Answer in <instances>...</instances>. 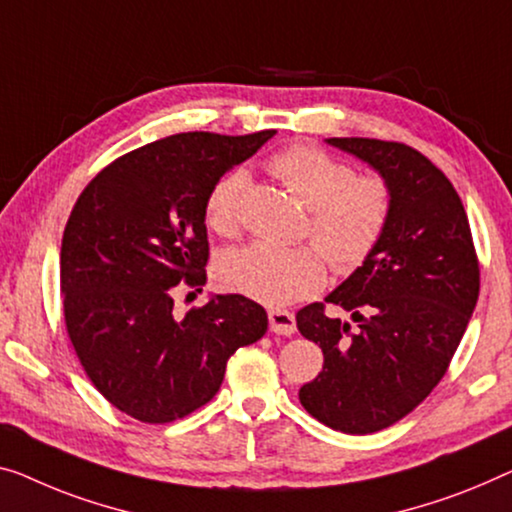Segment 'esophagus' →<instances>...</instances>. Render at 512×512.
I'll return each instance as SVG.
<instances>
[{"label": "esophagus", "mask_w": 512, "mask_h": 512, "mask_svg": "<svg viewBox=\"0 0 512 512\" xmlns=\"http://www.w3.org/2000/svg\"><path fill=\"white\" fill-rule=\"evenodd\" d=\"M269 326L278 335H292L296 331V317L289 310H269Z\"/></svg>", "instance_id": "esophagus-1"}]
</instances>
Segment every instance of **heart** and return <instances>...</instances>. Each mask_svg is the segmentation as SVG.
Returning a JSON list of instances; mask_svg holds the SVG:
<instances>
[{
  "mask_svg": "<svg viewBox=\"0 0 512 512\" xmlns=\"http://www.w3.org/2000/svg\"><path fill=\"white\" fill-rule=\"evenodd\" d=\"M269 170L310 209L312 246L250 243L218 262L220 285L269 308L308 299L324 287L326 262L335 273H352L372 255L391 218L393 195L379 174H354L317 144H292L269 160ZM248 174L241 167L223 174L207 197V223L213 232L234 236L241 230V197Z\"/></svg>",
  "mask_w": 512,
  "mask_h": 512,
  "instance_id": "heart-1",
  "label": "heart"
}]
</instances>
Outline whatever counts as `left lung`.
Wrapping results in <instances>:
<instances>
[{"label":"left lung","mask_w":512,"mask_h":512,"mask_svg":"<svg viewBox=\"0 0 512 512\" xmlns=\"http://www.w3.org/2000/svg\"><path fill=\"white\" fill-rule=\"evenodd\" d=\"M375 167L391 186L386 232L363 266L326 303L296 312L303 338L324 352V368L299 400L319 423L370 434L414 411L446 375L476 308L478 257L467 211L446 174L421 151L372 137L326 140Z\"/></svg>","instance_id":"left-lung-1"}]
</instances>
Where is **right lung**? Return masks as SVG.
<instances>
[{
    "label": "right lung",
    "instance_id": "1",
    "mask_svg": "<svg viewBox=\"0 0 512 512\" xmlns=\"http://www.w3.org/2000/svg\"><path fill=\"white\" fill-rule=\"evenodd\" d=\"M276 131L179 133L112 160L82 190L61 239L64 319L82 368L112 407L172 423L218 393L236 349L266 333L241 294L174 315V292L207 280V197Z\"/></svg>",
    "mask_w": 512,
    "mask_h": 512
}]
</instances>
